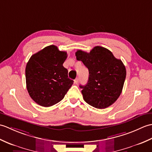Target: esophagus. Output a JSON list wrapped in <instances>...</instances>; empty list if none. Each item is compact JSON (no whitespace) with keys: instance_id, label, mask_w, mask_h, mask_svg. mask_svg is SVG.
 Here are the masks:
<instances>
[{"instance_id":"esophagus-1","label":"esophagus","mask_w":152,"mask_h":152,"mask_svg":"<svg viewBox=\"0 0 152 152\" xmlns=\"http://www.w3.org/2000/svg\"><path fill=\"white\" fill-rule=\"evenodd\" d=\"M78 81H79V78H76L75 80H74V83H75V84H77V83H78Z\"/></svg>"}]
</instances>
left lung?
Instances as JSON below:
<instances>
[{
  "instance_id": "left-lung-1",
  "label": "left lung",
  "mask_w": 152,
  "mask_h": 152,
  "mask_svg": "<svg viewBox=\"0 0 152 152\" xmlns=\"http://www.w3.org/2000/svg\"><path fill=\"white\" fill-rule=\"evenodd\" d=\"M76 56L89 70L88 83L80 86L84 101L99 109L114 104L121 95L126 77L122 61L101 46L94 47L89 53L78 50Z\"/></svg>"
}]
</instances>
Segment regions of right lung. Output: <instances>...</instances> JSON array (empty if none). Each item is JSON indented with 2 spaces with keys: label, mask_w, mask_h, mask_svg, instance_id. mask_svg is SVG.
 Masks as SVG:
<instances>
[{
  "label": "right lung",
  "mask_w": 152,
  "mask_h": 152,
  "mask_svg": "<svg viewBox=\"0 0 152 152\" xmlns=\"http://www.w3.org/2000/svg\"><path fill=\"white\" fill-rule=\"evenodd\" d=\"M66 57V51L51 45L28 60L25 69L27 89L38 104L49 107L57 104L73 84V80L68 78L67 69L63 66Z\"/></svg>",
  "instance_id": "1"
}]
</instances>
